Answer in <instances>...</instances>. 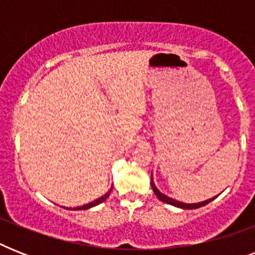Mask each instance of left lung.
<instances>
[{
  "label": "left lung",
  "mask_w": 255,
  "mask_h": 255,
  "mask_svg": "<svg viewBox=\"0 0 255 255\" xmlns=\"http://www.w3.org/2000/svg\"><path fill=\"white\" fill-rule=\"evenodd\" d=\"M151 186L153 192H155L156 197L159 198L160 201L165 202V204H169V205H173V206H177V208H181V209H197V208H201V206L206 205V204H209L210 201H213L214 198L217 197H213V198H209V200H205V201H201V202H196V204H185V202H181V201H177V200H173V198L168 197L165 196L164 193H161L157 188H156L155 182H153V177L151 176Z\"/></svg>",
  "instance_id": "left-lung-1"
}]
</instances>
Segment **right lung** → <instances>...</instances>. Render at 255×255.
<instances>
[{
    "instance_id": "add662e5",
    "label": "right lung",
    "mask_w": 255,
    "mask_h": 255,
    "mask_svg": "<svg viewBox=\"0 0 255 255\" xmlns=\"http://www.w3.org/2000/svg\"><path fill=\"white\" fill-rule=\"evenodd\" d=\"M111 190H112V186H111V189L108 190L107 193L104 194V196H102V197L98 198V200H95V201L88 202V204H86V205L78 206V208H74V209H71V208H70V210H86V209H90V208H92V206L99 205V204H102V202H103L104 200H107L108 196H110V194H111Z\"/></svg>"
}]
</instances>
